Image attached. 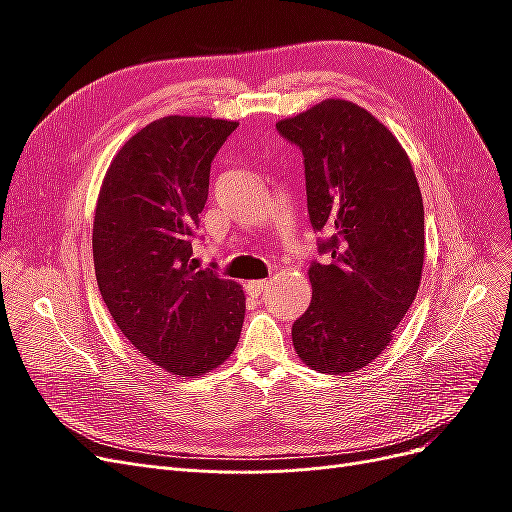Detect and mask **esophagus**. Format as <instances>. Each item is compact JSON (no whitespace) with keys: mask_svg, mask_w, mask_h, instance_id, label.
I'll use <instances>...</instances> for the list:
<instances>
[{"mask_svg":"<svg viewBox=\"0 0 512 512\" xmlns=\"http://www.w3.org/2000/svg\"><path fill=\"white\" fill-rule=\"evenodd\" d=\"M269 284V280H254L245 284V290L247 294H252V297H260V294H265L269 290Z\"/></svg>","mask_w":512,"mask_h":512,"instance_id":"1","label":"esophagus"}]
</instances>
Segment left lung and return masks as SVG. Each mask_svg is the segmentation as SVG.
Segmentation results:
<instances>
[{"label": "left lung", "mask_w": 512, "mask_h": 512, "mask_svg": "<svg viewBox=\"0 0 512 512\" xmlns=\"http://www.w3.org/2000/svg\"><path fill=\"white\" fill-rule=\"evenodd\" d=\"M275 128L303 153L309 222L327 256L309 265L294 350L322 374L359 371L389 346L421 284V190L397 138L352 102L324 100Z\"/></svg>", "instance_id": "8db88e82"}]
</instances>
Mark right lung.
Here are the masks:
<instances>
[{
	"instance_id": "1",
	"label": "right lung",
	"mask_w": 512,
	"mask_h": 512,
	"mask_svg": "<svg viewBox=\"0 0 512 512\" xmlns=\"http://www.w3.org/2000/svg\"><path fill=\"white\" fill-rule=\"evenodd\" d=\"M237 126L181 115L149 123L121 147L98 196L102 299L128 342L181 378L222 365L243 327L241 286L190 265L211 162Z\"/></svg>"
}]
</instances>
